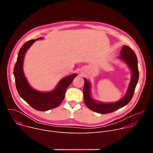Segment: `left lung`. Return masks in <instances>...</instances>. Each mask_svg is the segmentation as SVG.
Here are the masks:
<instances>
[{"label":"left lung","mask_w":153,"mask_h":153,"mask_svg":"<svg viewBox=\"0 0 153 153\" xmlns=\"http://www.w3.org/2000/svg\"><path fill=\"white\" fill-rule=\"evenodd\" d=\"M117 58L127 65L131 73V77L126 92L125 96L119 100L114 102L105 103L94 100L91 96V83L84 77L85 83L83 89V100L87 107L96 113L108 114L115 111L126 105L133 96L139 76L136 55L130 47L123 45L120 53V56Z\"/></svg>","instance_id":"1"}]
</instances>
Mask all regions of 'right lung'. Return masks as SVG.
I'll return each instance as SVG.
<instances>
[{
	"mask_svg": "<svg viewBox=\"0 0 153 153\" xmlns=\"http://www.w3.org/2000/svg\"><path fill=\"white\" fill-rule=\"evenodd\" d=\"M43 39L41 37L36 39L30 40L24 43L19 51L13 73L16 88L19 96L35 110L46 111L57 107L62 103L67 88L76 77L77 74L74 73L62 78L55 88L50 91L42 92L33 88L24 74V60L25 55L30 47L36 40Z\"/></svg>",
	"mask_w": 153,
	"mask_h": 153,
	"instance_id": "add662e5",
	"label": "right lung"
}]
</instances>
